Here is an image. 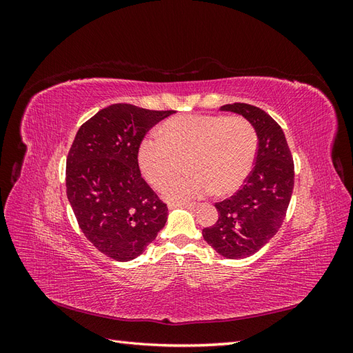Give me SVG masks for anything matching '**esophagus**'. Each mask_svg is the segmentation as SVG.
Wrapping results in <instances>:
<instances>
[{"instance_id":"1","label":"esophagus","mask_w":353,"mask_h":353,"mask_svg":"<svg viewBox=\"0 0 353 353\" xmlns=\"http://www.w3.org/2000/svg\"><path fill=\"white\" fill-rule=\"evenodd\" d=\"M199 205L196 203H176V205H169V209H188V210H194Z\"/></svg>"}]
</instances>
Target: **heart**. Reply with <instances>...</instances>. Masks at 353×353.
Returning <instances> with one entry per match:
<instances>
[{
    "instance_id": "heart-1",
    "label": "heart",
    "mask_w": 353,
    "mask_h": 353,
    "mask_svg": "<svg viewBox=\"0 0 353 353\" xmlns=\"http://www.w3.org/2000/svg\"><path fill=\"white\" fill-rule=\"evenodd\" d=\"M159 136L144 137L138 145V166L147 183L160 188L184 160L185 175L163 187L172 203H184L215 191L228 196L250 175L258 154V134L243 116L188 114L168 119Z\"/></svg>"
}]
</instances>
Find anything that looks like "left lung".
<instances>
[{
	"mask_svg": "<svg viewBox=\"0 0 353 353\" xmlns=\"http://www.w3.org/2000/svg\"><path fill=\"white\" fill-rule=\"evenodd\" d=\"M221 110L237 113L254 126L258 154L243 188L216 203L219 218L201 234L223 258L244 259L280 230L293 193L294 165L281 126L268 113L245 103L225 104Z\"/></svg>",
	"mask_w": 353,
	"mask_h": 353,
	"instance_id": "left-lung-1",
	"label": "left lung"
}]
</instances>
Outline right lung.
<instances>
[{
  "label": "right lung",
  "instance_id": "right-lung-1",
  "mask_svg": "<svg viewBox=\"0 0 353 353\" xmlns=\"http://www.w3.org/2000/svg\"><path fill=\"white\" fill-rule=\"evenodd\" d=\"M174 110L112 104L77 132L66 160V194L82 232L117 262L138 258L165 227L168 208L141 176L144 135Z\"/></svg>",
  "mask_w": 353,
  "mask_h": 353
}]
</instances>
